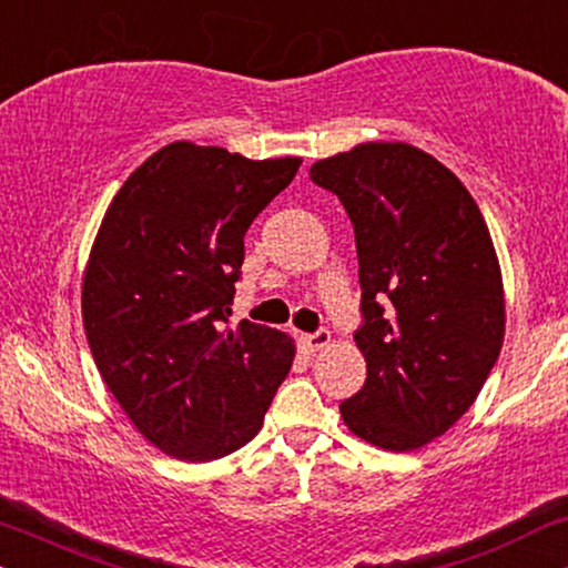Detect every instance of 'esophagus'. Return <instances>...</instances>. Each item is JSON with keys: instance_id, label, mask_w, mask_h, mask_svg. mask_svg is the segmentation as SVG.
Here are the masks:
<instances>
[{"instance_id": "obj_1", "label": "esophagus", "mask_w": 568, "mask_h": 568, "mask_svg": "<svg viewBox=\"0 0 568 568\" xmlns=\"http://www.w3.org/2000/svg\"><path fill=\"white\" fill-rule=\"evenodd\" d=\"M329 339H332L329 329H316V332H312V335H301V343H304L308 353H316V351H322V347H327Z\"/></svg>"}]
</instances>
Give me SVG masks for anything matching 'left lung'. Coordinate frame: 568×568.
Here are the masks:
<instances>
[{"label": "left lung", "mask_w": 568, "mask_h": 568, "mask_svg": "<svg viewBox=\"0 0 568 568\" xmlns=\"http://www.w3.org/2000/svg\"><path fill=\"white\" fill-rule=\"evenodd\" d=\"M314 184L355 231L366 384L339 405L363 442L413 452L447 434L504 345V283L463 181L407 142H363L316 161Z\"/></svg>", "instance_id": "left-lung-1"}]
</instances>
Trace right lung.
<instances>
[{
    "instance_id": "1",
    "label": "right lung",
    "mask_w": 568,
    "mask_h": 568,
    "mask_svg": "<svg viewBox=\"0 0 568 568\" xmlns=\"http://www.w3.org/2000/svg\"><path fill=\"white\" fill-rule=\"evenodd\" d=\"M301 158L248 161L171 142L124 181L82 275V324L105 387L169 457L210 463L252 442L296 345L229 327L248 225Z\"/></svg>"
}]
</instances>
